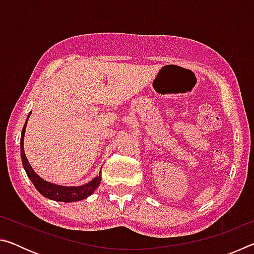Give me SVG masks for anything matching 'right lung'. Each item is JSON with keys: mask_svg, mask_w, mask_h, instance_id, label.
<instances>
[{"mask_svg": "<svg viewBox=\"0 0 254 254\" xmlns=\"http://www.w3.org/2000/svg\"><path fill=\"white\" fill-rule=\"evenodd\" d=\"M31 113H29L28 119ZM28 119L24 123V127L22 128V133H21V141H20V147H21V159H22V165L23 168L27 173L29 179L31 180L34 187L37 188V190L40 192L42 196L47 197V198L53 199L56 201H64V203H71V201H77L87 198L89 195H92L95 189L98 187L101 180H102V173L100 171V175L96 176L95 178L92 179L91 182L81 185V186H60V185H56L53 183L47 182V180L42 179L40 176L36 174V171L32 169L31 165H30L27 157L24 153L23 148V139H24V133L25 127H27Z\"/></svg>", "mask_w": 254, "mask_h": 254, "instance_id": "right-lung-1", "label": "right lung"}]
</instances>
